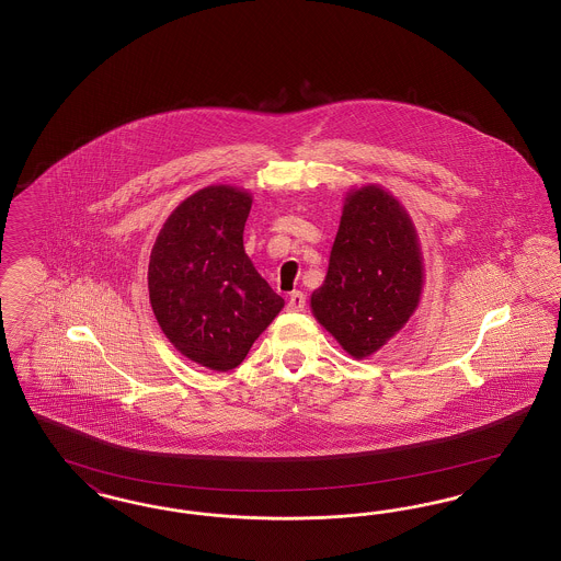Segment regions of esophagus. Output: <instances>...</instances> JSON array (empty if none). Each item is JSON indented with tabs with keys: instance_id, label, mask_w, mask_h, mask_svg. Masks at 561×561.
<instances>
[{
	"instance_id": "34e87169",
	"label": "esophagus",
	"mask_w": 561,
	"mask_h": 561,
	"mask_svg": "<svg viewBox=\"0 0 561 561\" xmlns=\"http://www.w3.org/2000/svg\"><path fill=\"white\" fill-rule=\"evenodd\" d=\"M307 296L302 293H293L288 296V311H305Z\"/></svg>"
}]
</instances>
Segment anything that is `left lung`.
I'll return each mask as SVG.
<instances>
[{
  "label": "left lung",
  "mask_w": 561,
  "mask_h": 561,
  "mask_svg": "<svg viewBox=\"0 0 561 561\" xmlns=\"http://www.w3.org/2000/svg\"><path fill=\"white\" fill-rule=\"evenodd\" d=\"M416 227L387 188H348L313 318L351 357H370L412 318L423 294Z\"/></svg>",
  "instance_id": "left-lung-1"
}]
</instances>
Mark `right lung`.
Returning a JSON list of instances; mask_svg holds the SVG:
<instances>
[{
  "instance_id": "1",
  "label": "right lung",
  "mask_w": 561,
  "mask_h": 561,
  "mask_svg": "<svg viewBox=\"0 0 561 561\" xmlns=\"http://www.w3.org/2000/svg\"><path fill=\"white\" fill-rule=\"evenodd\" d=\"M250 208L245 188H199L168 216L151 250L149 300L161 332L214 373L238 368L284 309L243 250Z\"/></svg>"
}]
</instances>
